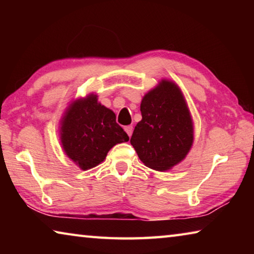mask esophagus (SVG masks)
<instances>
[{
  "label": "esophagus",
  "mask_w": 254,
  "mask_h": 254,
  "mask_svg": "<svg viewBox=\"0 0 254 254\" xmlns=\"http://www.w3.org/2000/svg\"><path fill=\"white\" fill-rule=\"evenodd\" d=\"M124 130H126V132L127 133V135H128V136H131V135H132V132H133V127H132V126H127V127H124Z\"/></svg>",
  "instance_id": "1"
}]
</instances>
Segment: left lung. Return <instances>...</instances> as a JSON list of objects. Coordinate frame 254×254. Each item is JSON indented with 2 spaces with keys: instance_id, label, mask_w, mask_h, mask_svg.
Segmentation results:
<instances>
[{
  "instance_id": "8db88e82",
  "label": "left lung",
  "mask_w": 254,
  "mask_h": 254,
  "mask_svg": "<svg viewBox=\"0 0 254 254\" xmlns=\"http://www.w3.org/2000/svg\"><path fill=\"white\" fill-rule=\"evenodd\" d=\"M142 120L137 122L131 144L144 166L168 171L182 162L194 142V122L179 86L161 79L141 101Z\"/></svg>"
}]
</instances>
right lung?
I'll list each match as a JSON object with an SVG mask.
<instances>
[{
  "label": "right lung",
  "instance_id": "add662e5",
  "mask_svg": "<svg viewBox=\"0 0 254 254\" xmlns=\"http://www.w3.org/2000/svg\"><path fill=\"white\" fill-rule=\"evenodd\" d=\"M59 128L64 152L81 170L98 166L115 144L128 141L114 112L102 105L95 93L72 101L64 112Z\"/></svg>",
  "mask_w": 254,
  "mask_h": 254
}]
</instances>
